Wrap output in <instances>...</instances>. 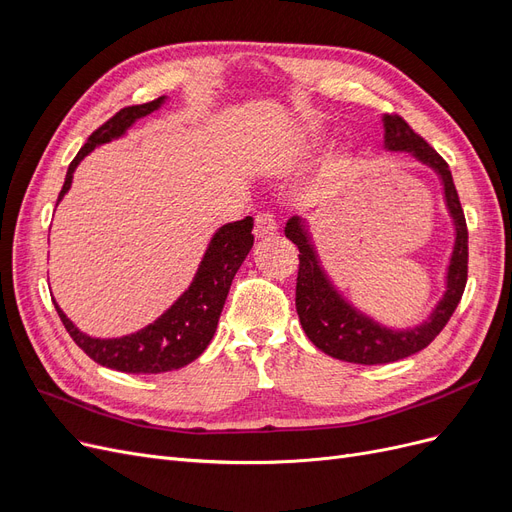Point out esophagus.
Returning a JSON list of instances; mask_svg holds the SVG:
<instances>
[{
    "instance_id": "1",
    "label": "esophagus",
    "mask_w": 512,
    "mask_h": 512,
    "mask_svg": "<svg viewBox=\"0 0 512 512\" xmlns=\"http://www.w3.org/2000/svg\"><path fill=\"white\" fill-rule=\"evenodd\" d=\"M275 232H277V224H275L271 213H260V215H256V224H254V235H256V239L273 237Z\"/></svg>"
}]
</instances>
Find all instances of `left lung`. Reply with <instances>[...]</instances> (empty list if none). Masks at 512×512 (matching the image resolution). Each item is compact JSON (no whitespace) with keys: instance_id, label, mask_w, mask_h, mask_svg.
Returning a JSON list of instances; mask_svg holds the SVG:
<instances>
[{"instance_id":"left-lung-1","label":"left lung","mask_w":512,"mask_h":512,"mask_svg":"<svg viewBox=\"0 0 512 512\" xmlns=\"http://www.w3.org/2000/svg\"><path fill=\"white\" fill-rule=\"evenodd\" d=\"M382 123L386 151H406L438 175L444 205L455 228L453 250L444 275V294L429 316L406 329L378 322L335 286L322 265L312 228L305 218L292 215L284 230L286 237L299 247L297 314L305 335L324 354L359 365L393 363L427 348L451 320L468 280V228L448 164L401 117L384 115Z\"/></svg>"}]
</instances>
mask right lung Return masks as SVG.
<instances>
[{
    "instance_id": "1",
    "label": "right lung",
    "mask_w": 512,
    "mask_h": 512,
    "mask_svg": "<svg viewBox=\"0 0 512 512\" xmlns=\"http://www.w3.org/2000/svg\"><path fill=\"white\" fill-rule=\"evenodd\" d=\"M166 102L168 98L162 96L147 104L121 108L115 117L108 119L102 128L91 134L68 166L57 205L72 188L76 166L91 151L100 145L117 141L138 119L158 111ZM252 228L254 218H245L215 230L203 258H200V265L190 286L179 294L177 301L164 314L136 333L121 337H91L76 327L64 314V309L57 305V301H53L57 314L76 346L102 367L117 369L123 371V374H164V371L181 369L196 361L213 339L232 277H235L254 245Z\"/></svg>"
}]
</instances>
